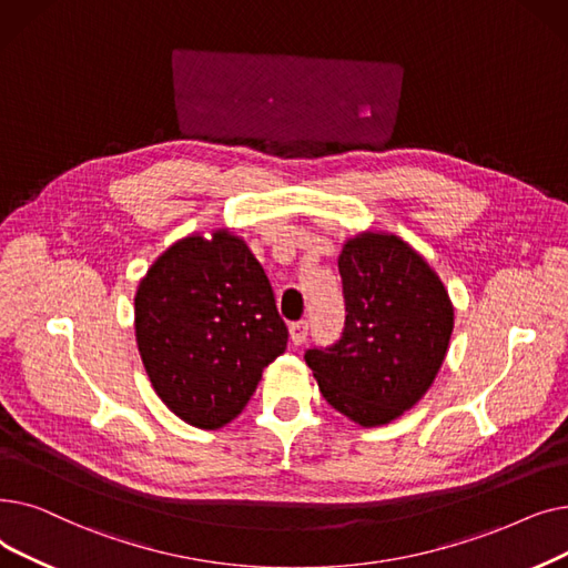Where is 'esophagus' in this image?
<instances>
[{
	"label": "esophagus",
	"instance_id": "1",
	"mask_svg": "<svg viewBox=\"0 0 568 568\" xmlns=\"http://www.w3.org/2000/svg\"><path fill=\"white\" fill-rule=\"evenodd\" d=\"M288 335H291V342H293L295 346H301V344L307 339V321H295V323H291Z\"/></svg>",
	"mask_w": 568,
	"mask_h": 568
}]
</instances>
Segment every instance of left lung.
Here are the masks:
<instances>
[{
  "instance_id": "1",
  "label": "left lung",
  "mask_w": 568,
  "mask_h": 568,
  "mask_svg": "<svg viewBox=\"0 0 568 568\" xmlns=\"http://www.w3.org/2000/svg\"><path fill=\"white\" fill-rule=\"evenodd\" d=\"M346 323L342 339L305 354L321 395L361 427L409 412L448 354L455 307L437 270L386 231L344 240L337 258Z\"/></svg>"
}]
</instances>
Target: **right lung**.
<instances>
[{"instance_id":"1","label":"right lung","mask_w":568,"mask_h":568,"mask_svg":"<svg viewBox=\"0 0 568 568\" xmlns=\"http://www.w3.org/2000/svg\"><path fill=\"white\" fill-rule=\"evenodd\" d=\"M133 328L154 393L201 429L242 414L288 339L261 263L231 229L186 235L148 267Z\"/></svg>"}]
</instances>
